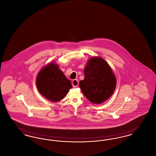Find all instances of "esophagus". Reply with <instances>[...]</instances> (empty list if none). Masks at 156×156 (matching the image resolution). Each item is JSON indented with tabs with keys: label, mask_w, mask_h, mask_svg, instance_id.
<instances>
[{
	"label": "esophagus",
	"mask_w": 156,
	"mask_h": 156,
	"mask_svg": "<svg viewBox=\"0 0 156 156\" xmlns=\"http://www.w3.org/2000/svg\"><path fill=\"white\" fill-rule=\"evenodd\" d=\"M72 85L74 87H77L78 86V81L77 80H73L72 82Z\"/></svg>",
	"instance_id": "obj_1"
}]
</instances>
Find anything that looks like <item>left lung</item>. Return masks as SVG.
Wrapping results in <instances>:
<instances>
[{
    "mask_svg": "<svg viewBox=\"0 0 156 156\" xmlns=\"http://www.w3.org/2000/svg\"><path fill=\"white\" fill-rule=\"evenodd\" d=\"M84 74V80L80 81L79 86L90 102L101 104L111 97L116 88V78L105 59L99 57L90 58Z\"/></svg>",
    "mask_w": 156,
    "mask_h": 156,
    "instance_id": "1",
    "label": "left lung"
}]
</instances>
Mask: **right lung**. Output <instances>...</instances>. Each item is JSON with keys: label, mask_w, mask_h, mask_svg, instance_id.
<instances>
[{"label": "right lung", "mask_w": 156, "mask_h": 156, "mask_svg": "<svg viewBox=\"0 0 156 156\" xmlns=\"http://www.w3.org/2000/svg\"><path fill=\"white\" fill-rule=\"evenodd\" d=\"M36 85L41 95L54 102L63 99L73 87L71 81L54 62L45 66L39 71Z\"/></svg>", "instance_id": "right-lung-1"}]
</instances>
